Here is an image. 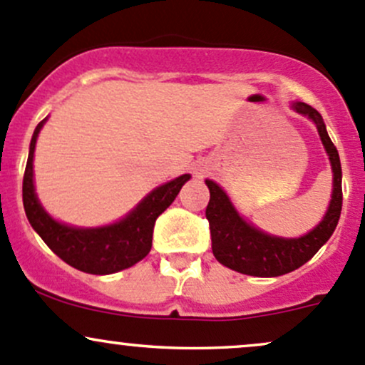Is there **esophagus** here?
Wrapping results in <instances>:
<instances>
[{
	"label": "esophagus",
	"mask_w": 365,
	"mask_h": 365,
	"mask_svg": "<svg viewBox=\"0 0 365 365\" xmlns=\"http://www.w3.org/2000/svg\"><path fill=\"white\" fill-rule=\"evenodd\" d=\"M197 175H199V173H197Z\"/></svg>",
	"instance_id": "esophagus-1"
}]
</instances>
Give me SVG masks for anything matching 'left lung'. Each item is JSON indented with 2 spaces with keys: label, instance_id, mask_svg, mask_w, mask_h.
<instances>
[{
  "label": "left lung",
  "instance_id": "obj_1",
  "mask_svg": "<svg viewBox=\"0 0 365 365\" xmlns=\"http://www.w3.org/2000/svg\"><path fill=\"white\" fill-rule=\"evenodd\" d=\"M292 110L304 115L314 122L320 140L327 152L332 168V194L329 208L324 218L304 236L282 237L260 231L253 224H248L218 183L206 180L210 189V202L206 206V218L212 232V250L215 259L222 266L237 273L259 276V278H274L295 271L324 247L334 232L339 222L341 206H343V190H341V160L334 143L329 138L322 115L306 105L292 103Z\"/></svg>",
  "mask_w": 365,
  "mask_h": 365
}]
</instances>
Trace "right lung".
Wrapping results in <instances>:
<instances>
[{
  "label": "right lung",
  "instance_id": "obj_1",
  "mask_svg": "<svg viewBox=\"0 0 365 365\" xmlns=\"http://www.w3.org/2000/svg\"><path fill=\"white\" fill-rule=\"evenodd\" d=\"M47 122H40L29 143L28 164L22 180V202L31 227L47 247L75 269L89 274H112L134 266L148 255L157 217L175 201L190 175H182L145 195L138 206L120 220L101 227H75L51 217L34 190V147L38 134Z\"/></svg>",
  "mask_w": 365,
  "mask_h": 365
}]
</instances>
